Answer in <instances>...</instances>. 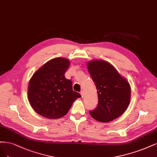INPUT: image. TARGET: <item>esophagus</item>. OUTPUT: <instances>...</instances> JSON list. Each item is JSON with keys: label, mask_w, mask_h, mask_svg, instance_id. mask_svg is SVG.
Wrapping results in <instances>:
<instances>
[{"label": "esophagus", "mask_w": 157, "mask_h": 157, "mask_svg": "<svg viewBox=\"0 0 157 157\" xmlns=\"http://www.w3.org/2000/svg\"><path fill=\"white\" fill-rule=\"evenodd\" d=\"M80 94H81V95H82V97H84V92L83 91V90H82V91L80 92Z\"/></svg>", "instance_id": "obj_1"}]
</instances>
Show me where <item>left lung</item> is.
Masks as SVG:
<instances>
[{
	"label": "left lung",
	"mask_w": 157,
	"mask_h": 157,
	"mask_svg": "<svg viewBox=\"0 0 157 157\" xmlns=\"http://www.w3.org/2000/svg\"><path fill=\"white\" fill-rule=\"evenodd\" d=\"M87 65L96 85L98 98L97 107L89 112L90 115L102 123L117 119L129 105L131 94L129 83L105 60H91Z\"/></svg>",
	"instance_id": "left-lung-1"
}]
</instances>
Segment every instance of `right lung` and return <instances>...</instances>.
<instances>
[{"label":"right lung","instance_id":"1","mask_svg":"<svg viewBox=\"0 0 157 157\" xmlns=\"http://www.w3.org/2000/svg\"><path fill=\"white\" fill-rule=\"evenodd\" d=\"M70 64L67 59H53L40 68L30 79L28 99L39 115L49 119L62 117L74 101L82 97L73 90L72 81L64 77Z\"/></svg>","mask_w":157,"mask_h":157}]
</instances>
